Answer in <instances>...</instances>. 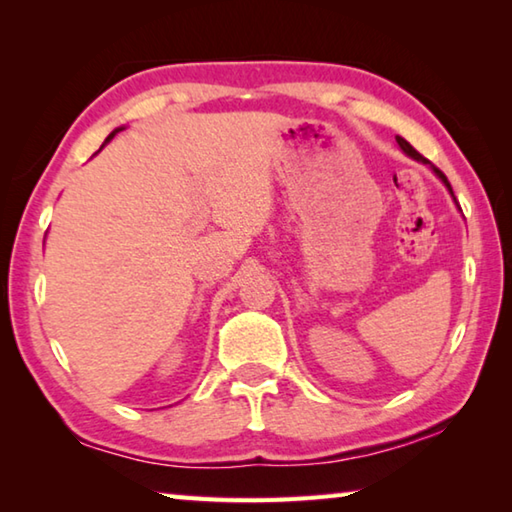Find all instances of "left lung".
<instances>
[{
	"mask_svg": "<svg viewBox=\"0 0 512 512\" xmlns=\"http://www.w3.org/2000/svg\"><path fill=\"white\" fill-rule=\"evenodd\" d=\"M397 144H400V149L406 153V155H409V158H413V160H418V162H422V164H429V160L427 158H422V155L418 153V151H415L413 149V146L409 144V142H406L404 140V137H397ZM433 173H436V176L440 178V180H443V183H445V187L449 189V194H452L454 196V192H452V185H449V180H447V176H445V173L443 171H440V169H436V167H433ZM454 201H456V198H454Z\"/></svg>",
	"mask_w": 512,
	"mask_h": 512,
	"instance_id": "left-lung-1",
	"label": "left lung"
}]
</instances>
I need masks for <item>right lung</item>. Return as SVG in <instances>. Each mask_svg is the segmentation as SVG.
I'll list each match as a JSON object with an SVG mask.
<instances>
[{"instance_id": "right-lung-1", "label": "right lung", "mask_w": 512, "mask_h": 512, "mask_svg": "<svg viewBox=\"0 0 512 512\" xmlns=\"http://www.w3.org/2000/svg\"><path fill=\"white\" fill-rule=\"evenodd\" d=\"M119 131H121V128H117V131H112V133H110V135H108V140H106V142H110V140H112V137H115V135H117V133H119Z\"/></svg>"}]
</instances>
